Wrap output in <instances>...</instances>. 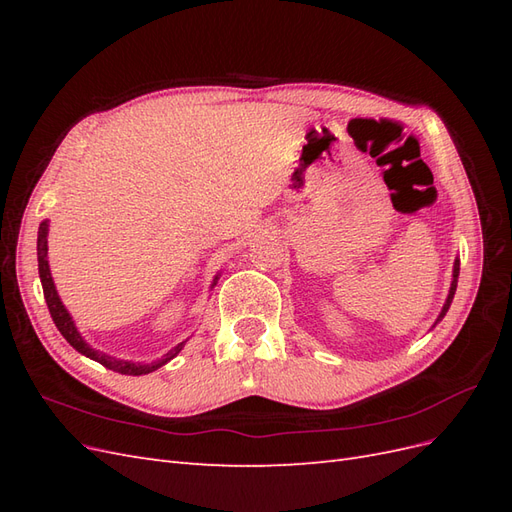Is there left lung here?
<instances>
[{
	"instance_id": "obj_1",
	"label": "left lung",
	"mask_w": 512,
	"mask_h": 512,
	"mask_svg": "<svg viewBox=\"0 0 512 512\" xmlns=\"http://www.w3.org/2000/svg\"><path fill=\"white\" fill-rule=\"evenodd\" d=\"M457 277H459V260H455V269H453V284H451V292H448V299H446V303H444V307H442V314H440V318H438V320H442V318H444V314L448 312V307H451V301H453V297H455V290H457Z\"/></svg>"
}]
</instances>
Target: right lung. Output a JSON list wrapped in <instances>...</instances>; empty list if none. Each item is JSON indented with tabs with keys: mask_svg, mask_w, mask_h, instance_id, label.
Listing matches in <instances>:
<instances>
[{
	"mask_svg": "<svg viewBox=\"0 0 512 512\" xmlns=\"http://www.w3.org/2000/svg\"><path fill=\"white\" fill-rule=\"evenodd\" d=\"M46 235H49V224L42 222L40 228H38V271H40V282H42V290H44V299H46V305H49V312H51V318L55 322V327L59 329V333L66 337V342L74 348L79 350L81 354L89 356V359L98 361L100 365L108 367L117 371V374H126V376H143V374H149V371H156L158 367H162L164 363H168L170 359H175V356L179 354V350L185 346V342L177 344L173 350L166 352L160 361H153V363H147V365H136V363H128V361H117L113 359V356L108 354H102L94 348H89L83 337L79 335V331H76L74 322L70 318V314L66 312V307L61 305L59 297H57V290H55V284H53V277H51V271H49V260H46V252H49V247H46Z\"/></svg>",
	"mask_w": 512,
	"mask_h": 512,
	"instance_id": "right-lung-1",
	"label": "right lung"
}]
</instances>
